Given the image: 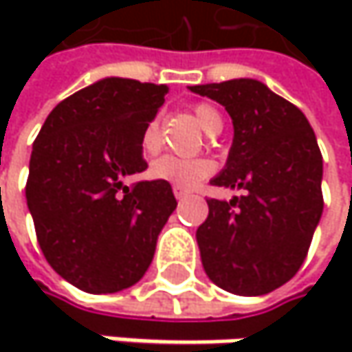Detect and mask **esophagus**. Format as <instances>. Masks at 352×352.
I'll list each match as a JSON object with an SVG mask.
<instances>
[{"label": "esophagus", "instance_id": "1", "mask_svg": "<svg viewBox=\"0 0 352 352\" xmlns=\"http://www.w3.org/2000/svg\"><path fill=\"white\" fill-rule=\"evenodd\" d=\"M173 193H175L177 199H183V197H187V195H189V191H187V189H183V187H173Z\"/></svg>", "mask_w": 352, "mask_h": 352}]
</instances>
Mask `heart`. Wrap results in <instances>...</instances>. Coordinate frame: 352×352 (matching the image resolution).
<instances>
[{
  "mask_svg": "<svg viewBox=\"0 0 352 352\" xmlns=\"http://www.w3.org/2000/svg\"><path fill=\"white\" fill-rule=\"evenodd\" d=\"M195 120L197 124L208 132V134H218L222 130V116L218 113V109L208 104H197L193 107ZM161 146V136H159V122L153 120L144 132H142V151L146 155L157 153ZM216 165L210 159H179V157H171L165 155L161 159H157L151 165V177L161 179L171 183L173 187H183V189H191L195 187L199 181L208 179L214 173Z\"/></svg>",
  "mask_w": 352,
  "mask_h": 352,
  "instance_id": "1",
  "label": "heart"
}]
</instances>
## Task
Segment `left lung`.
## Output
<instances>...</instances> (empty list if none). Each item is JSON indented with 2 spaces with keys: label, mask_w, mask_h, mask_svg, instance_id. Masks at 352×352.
<instances>
[{
  "label": "left lung",
  "mask_w": 352,
  "mask_h": 352,
  "mask_svg": "<svg viewBox=\"0 0 352 352\" xmlns=\"http://www.w3.org/2000/svg\"><path fill=\"white\" fill-rule=\"evenodd\" d=\"M232 118L226 167L212 185L243 189L230 201L208 199L195 239L208 277L236 296H263L302 267L316 230L322 155L300 107L256 79L193 85Z\"/></svg>",
  "instance_id": "left-lung-1"
}]
</instances>
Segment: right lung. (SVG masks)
Masks as SVG:
<instances>
[{
    "label": "right lung",
    "instance_id": "add662e5",
    "mask_svg": "<svg viewBox=\"0 0 352 352\" xmlns=\"http://www.w3.org/2000/svg\"><path fill=\"white\" fill-rule=\"evenodd\" d=\"M169 87L107 77L63 100L42 124L26 201L48 265L87 294L122 292L146 273L177 208L167 181L142 173V132Z\"/></svg>",
    "mask_w": 352,
    "mask_h": 352
}]
</instances>
